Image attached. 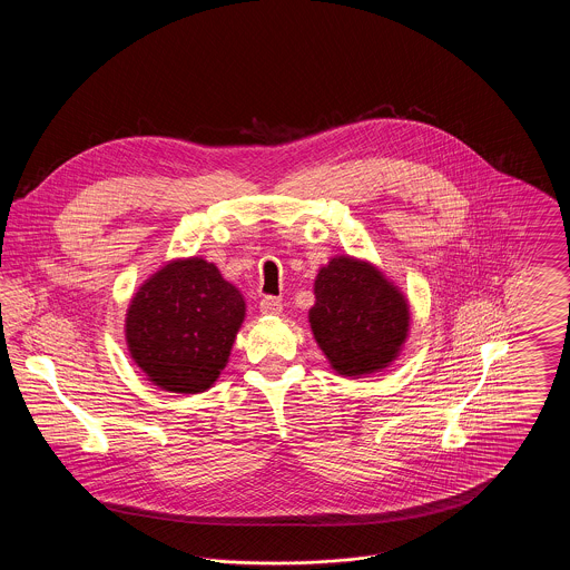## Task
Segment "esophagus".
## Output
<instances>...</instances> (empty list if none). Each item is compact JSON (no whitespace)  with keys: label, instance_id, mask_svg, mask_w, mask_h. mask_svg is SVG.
<instances>
[{"label":"esophagus","instance_id":"1","mask_svg":"<svg viewBox=\"0 0 570 570\" xmlns=\"http://www.w3.org/2000/svg\"><path fill=\"white\" fill-rule=\"evenodd\" d=\"M261 312H263V314H269V316L282 314V301L277 297L261 298Z\"/></svg>","mask_w":570,"mask_h":570}]
</instances>
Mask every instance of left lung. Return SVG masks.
Returning a JSON list of instances; mask_svg holds the SVG:
<instances>
[{"label": "left lung", "instance_id": "8db88e82", "mask_svg": "<svg viewBox=\"0 0 570 570\" xmlns=\"http://www.w3.org/2000/svg\"><path fill=\"white\" fill-rule=\"evenodd\" d=\"M314 295L309 326L340 376L374 374L400 356L410 307L402 291L374 265L335 256L316 275Z\"/></svg>", "mask_w": 570, "mask_h": 570}]
</instances>
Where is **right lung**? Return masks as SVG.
I'll return each mask as SVG.
<instances>
[{
	"mask_svg": "<svg viewBox=\"0 0 570 570\" xmlns=\"http://www.w3.org/2000/svg\"><path fill=\"white\" fill-rule=\"evenodd\" d=\"M244 318V295L214 263L179 258L136 291L126 342L149 382L170 393H203L226 367Z\"/></svg>",
	"mask_w": 570,
	"mask_h": 570,
	"instance_id": "1",
	"label": "right lung"
}]
</instances>
